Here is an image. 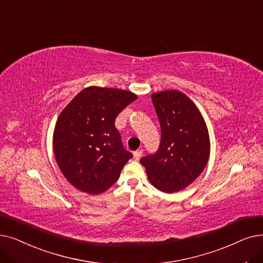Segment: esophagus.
<instances>
[{
    "label": "esophagus",
    "instance_id": "obj_1",
    "mask_svg": "<svg viewBox=\"0 0 263 263\" xmlns=\"http://www.w3.org/2000/svg\"><path fill=\"white\" fill-rule=\"evenodd\" d=\"M142 155H143V151H142V149H138V151H135V152L133 153V157H134L135 160H140L141 157H142Z\"/></svg>",
    "mask_w": 263,
    "mask_h": 263
}]
</instances>
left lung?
Returning a JSON list of instances; mask_svg holds the SVG:
<instances>
[{
	"label": "left lung",
	"instance_id": "left-lung-1",
	"mask_svg": "<svg viewBox=\"0 0 263 263\" xmlns=\"http://www.w3.org/2000/svg\"><path fill=\"white\" fill-rule=\"evenodd\" d=\"M161 127L158 151L140 161L152 184L166 193L189 186L210 157V136L197 106L184 93L168 90L152 96Z\"/></svg>",
	"mask_w": 263,
	"mask_h": 263
}]
</instances>
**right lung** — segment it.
Wrapping results in <instances>:
<instances>
[{
    "label": "right lung",
    "instance_id": "obj_1",
    "mask_svg": "<svg viewBox=\"0 0 263 263\" xmlns=\"http://www.w3.org/2000/svg\"><path fill=\"white\" fill-rule=\"evenodd\" d=\"M136 99L130 91L89 87L62 110L54 127L53 152L74 187L98 195L117 181L133 155L124 149L115 119Z\"/></svg>",
    "mask_w": 263,
    "mask_h": 263
}]
</instances>
